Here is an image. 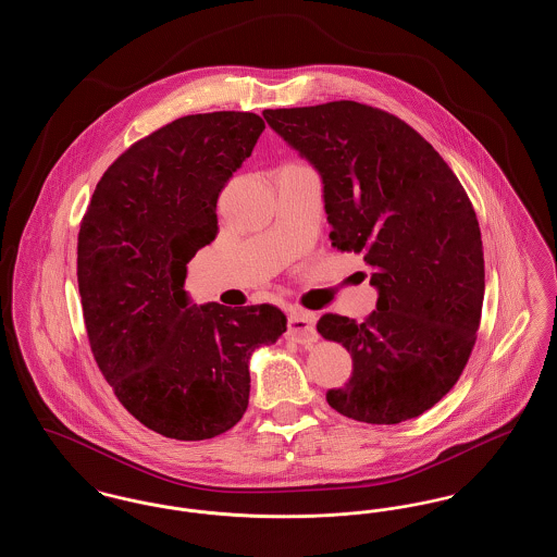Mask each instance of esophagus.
Masks as SVG:
<instances>
[{"mask_svg": "<svg viewBox=\"0 0 557 557\" xmlns=\"http://www.w3.org/2000/svg\"><path fill=\"white\" fill-rule=\"evenodd\" d=\"M288 336L298 345H311L318 341L315 315L307 311H294L288 318Z\"/></svg>", "mask_w": 557, "mask_h": 557, "instance_id": "esophagus-1", "label": "esophagus"}]
</instances>
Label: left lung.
<instances>
[{
	"mask_svg": "<svg viewBox=\"0 0 557 557\" xmlns=\"http://www.w3.org/2000/svg\"><path fill=\"white\" fill-rule=\"evenodd\" d=\"M263 116L318 169L332 246L363 255L377 290L363 323L318 321L352 357L345 388L325 395L330 407L366 424L422 416L476 343L484 252L466 189L420 133L380 108L341 100Z\"/></svg>",
	"mask_w": 557,
	"mask_h": 557,
	"instance_id": "1",
	"label": "left lung"
}]
</instances>
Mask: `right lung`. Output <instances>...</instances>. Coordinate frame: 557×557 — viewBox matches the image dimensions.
I'll return each instance as SVG.
<instances>
[{"mask_svg":"<svg viewBox=\"0 0 557 557\" xmlns=\"http://www.w3.org/2000/svg\"><path fill=\"white\" fill-rule=\"evenodd\" d=\"M265 123L255 112L182 116L135 141L98 182L81 221L77 282L96 363L135 420L205 441L238 424L250 355L275 345L273 305H189L187 263L216 225V200Z\"/></svg>","mask_w":557,"mask_h":557,"instance_id":"obj_1","label":"right lung"}]
</instances>
